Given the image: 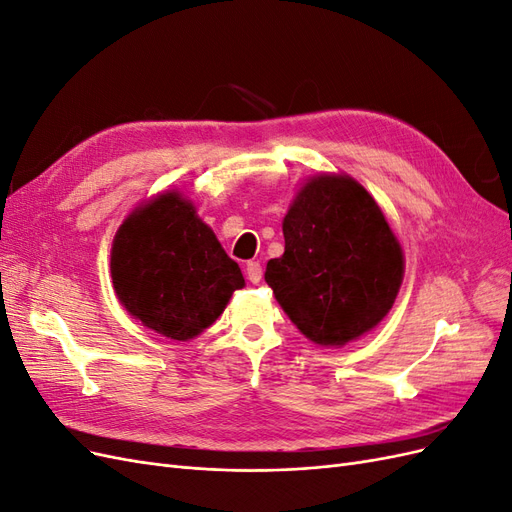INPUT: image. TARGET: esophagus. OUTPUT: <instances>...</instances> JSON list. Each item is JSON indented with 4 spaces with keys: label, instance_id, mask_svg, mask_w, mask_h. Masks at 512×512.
Wrapping results in <instances>:
<instances>
[{
    "label": "esophagus",
    "instance_id": "1",
    "mask_svg": "<svg viewBox=\"0 0 512 512\" xmlns=\"http://www.w3.org/2000/svg\"><path fill=\"white\" fill-rule=\"evenodd\" d=\"M245 275H247V280H250V284H260V280H262L260 262H256V260L247 262V265H245Z\"/></svg>",
    "mask_w": 512,
    "mask_h": 512
}]
</instances>
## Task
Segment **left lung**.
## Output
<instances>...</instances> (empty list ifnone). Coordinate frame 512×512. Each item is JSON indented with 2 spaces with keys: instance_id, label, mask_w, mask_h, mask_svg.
<instances>
[{
  "instance_id": "left-lung-1",
  "label": "left lung",
  "mask_w": 512,
  "mask_h": 512,
  "mask_svg": "<svg viewBox=\"0 0 512 512\" xmlns=\"http://www.w3.org/2000/svg\"><path fill=\"white\" fill-rule=\"evenodd\" d=\"M284 254L265 280L297 329L320 346H346L389 314L404 252L382 209L348 175L307 179L284 224Z\"/></svg>"
}]
</instances>
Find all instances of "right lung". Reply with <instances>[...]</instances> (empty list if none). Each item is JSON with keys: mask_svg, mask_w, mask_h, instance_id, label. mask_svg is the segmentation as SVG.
I'll return each instance as SVG.
<instances>
[{"mask_svg": "<svg viewBox=\"0 0 512 512\" xmlns=\"http://www.w3.org/2000/svg\"><path fill=\"white\" fill-rule=\"evenodd\" d=\"M111 277L130 316L177 342L209 329L245 286L237 262L179 192L158 194L123 220Z\"/></svg>", "mask_w": 512, "mask_h": 512, "instance_id": "add662e5", "label": "right lung"}]
</instances>
